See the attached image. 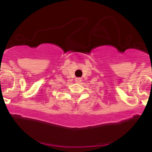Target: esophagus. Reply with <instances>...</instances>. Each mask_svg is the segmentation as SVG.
Instances as JSON below:
<instances>
[{"label": "esophagus", "mask_w": 152, "mask_h": 152, "mask_svg": "<svg viewBox=\"0 0 152 152\" xmlns=\"http://www.w3.org/2000/svg\"><path fill=\"white\" fill-rule=\"evenodd\" d=\"M81 78H80V77H76V78H75V82L76 83H77V84H79V83H80L81 82Z\"/></svg>", "instance_id": "esophagus-1"}]
</instances>
